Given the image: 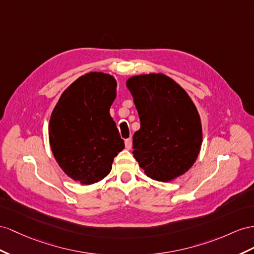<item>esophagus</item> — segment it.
<instances>
[{
	"label": "esophagus",
	"mask_w": 254,
	"mask_h": 254,
	"mask_svg": "<svg viewBox=\"0 0 254 254\" xmlns=\"http://www.w3.org/2000/svg\"><path fill=\"white\" fill-rule=\"evenodd\" d=\"M126 148L127 149V150H131V148H132V139L131 138H127L126 140Z\"/></svg>",
	"instance_id": "obj_1"
}]
</instances>
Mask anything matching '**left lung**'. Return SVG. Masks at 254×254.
<instances>
[{
    "mask_svg": "<svg viewBox=\"0 0 254 254\" xmlns=\"http://www.w3.org/2000/svg\"><path fill=\"white\" fill-rule=\"evenodd\" d=\"M140 119L133 154L149 178L170 183L196 161L203 142L200 117L190 95L162 73L140 74L126 82Z\"/></svg>",
    "mask_w": 254,
    "mask_h": 254,
    "instance_id": "obj_1",
    "label": "left lung"
}]
</instances>
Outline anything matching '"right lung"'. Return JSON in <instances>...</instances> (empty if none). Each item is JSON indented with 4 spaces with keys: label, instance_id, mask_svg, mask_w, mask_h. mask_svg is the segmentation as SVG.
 I'll use <instances>...</instances> for the list:
<instances>
[{
    "label": "right lung",
    "instance_id": "1",
    "mask_svg": "<svg viewBox=\"0 0 254 254\" xmlns=\"http://www.w3.org/2000/svg\"><path fill=\"white\" fill-rule=\"evenodd\" d=\"M117 95L113 75L90 71L63 91L49 120V144L65 175L80 185L103 180L125 141L109 114Z\"/></svg>",
    "mask_w": 254,
    "mask_h": 254
}]
</instances>
